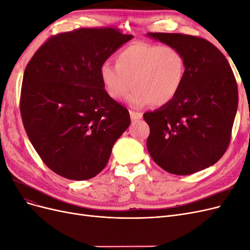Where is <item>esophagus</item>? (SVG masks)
I'll return each mask as SVG.
<instances>
[{"label":"esophagus","mask_w":250,"mask_h":250,"mask_svg":"<svg viewBox=\"0 0 250 250\" xmlns=\"http://www.w3.org/2000/svg\"><path fill=\"white\" fill-rule=\"evenodd\" d=\"M130 113V118H131V121H138L140 119H142L143 115L141 112H138V111H133V110H130L129 111Z\"/></svg>","instance_id":"1"}]
</instances>
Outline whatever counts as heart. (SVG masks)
I'll return each mask as SVG.
<instances>
[{"instance_id":"1","label":"heart","mask_w":250,"mask_h":250,"mask_svg":"<svg viewBox=\"0 0 250 250\" xmlns=\"http://www.w3.org/2000/svg\"><path fill=\"white\" fill-rule=\"evenodd\" d=\"M100 79L106 94L121 100L127 98L132 107L142 108L155 103H170L177 96L186 76L183 53L171 44L135 42L119 51L116 65L105 62L100 66Z\"/></svg>"}]
</instances>
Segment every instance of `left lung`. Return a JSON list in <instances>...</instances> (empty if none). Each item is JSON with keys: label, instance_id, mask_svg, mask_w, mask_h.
<instances>
[{"label": "left lung", "instance_id": "8db88e82", "mask_svg": "<svg viewBox=\"0 0 250 250\" xmlns=\"http://www.w3.org/2000/svg\"><path fill=\"white\" fill-rule=\"evenodd\" d=\"M176 47L186 60L174 99L144 113L148 152L165 171L188 175L216 164L228 149L238 108V86L228 59L213 43L180 33H148Z\"/></svg>", "mask_w": 250, "mask_h": 250}]
</instances>
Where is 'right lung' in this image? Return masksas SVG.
<instances>
[{"mask_svg":"<svg viewBox=\"0 0 250 250\" xmlns=\"http://www.w3.org/2000/svg\"><path fill=\"white\" fill-rule=\"evenodd\" d=\"M133 35L115 28H81L50 37L26 66L21 115L42 162L71 180L95 177L130 125L106 94L100 66Z\"/></svg>","mask_w":250,"mask_h":250,"instance_id":"right-lung-1","label":"right lung"}]
</instances>
